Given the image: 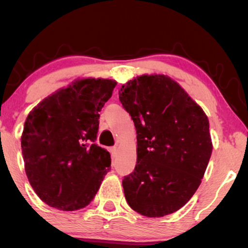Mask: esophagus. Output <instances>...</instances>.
<instances>
[{
  "instance_id": "34e87169",
  "label": "esophagus",
  "mask_w": 248,
  "mask_h": 248,
  "mask_svg": "<svg viewBox=\"0 0 248 248\" xmlns=\"http://www.w3.org/2000/svg\"><path fill=\"white\" fill-rule=\"evenodd\" d=\"M109 152H110V154H112V157L114 158L116 156V153H118V148H116V147L109 148Z\"/></svg>"
}]
</instances>
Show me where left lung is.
Returning a JSON list of instances; mask_svg holds the SVG:
<instances>
[{
    "mask_svg": "<svg viewBox=\"0 0 248 248\" xmlns=\"http://www.w3.org/2000/svg\"><path fill=\"white\" fill-rule=\"evenodd\" d=\"M119 99L138 134L135 169L122 181L128 205L146 217L176 212L198 189L211 157L209 119L166 76L138 77Z\"/></svg>",
    "mask_w": 248,
    "mask_h": 248,
    "instance_id": "1",
    "label": "left lung"
}]
</instances>
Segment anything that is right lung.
<instances>
[{"label":"right lung","instance_id":"right-lung-1","mask_svg":"<svg viewBox=\"0 0 248 248\" xmlns=\"http://www.w3.org/2000/svg\"><path fill=\"white\" fill-rule=\"evenodd\" d=\"M116 81L88 78L47 96L28 115L21 139L28 179L47 205L64 211L87 206L110 169L95 143L99 112Z\"/></svg>","mask_w":248,"mask_h":248}]
</instances>
